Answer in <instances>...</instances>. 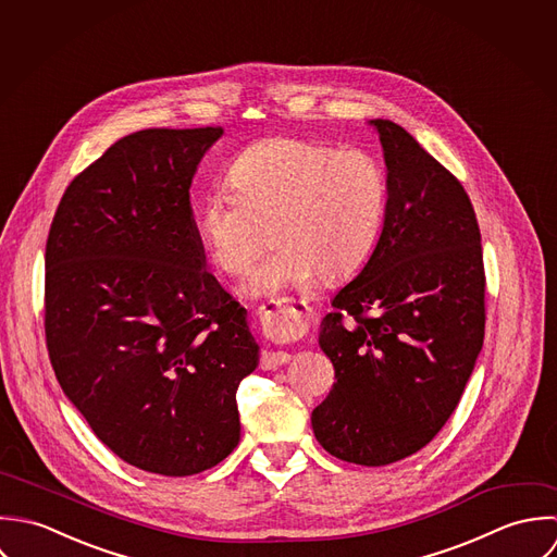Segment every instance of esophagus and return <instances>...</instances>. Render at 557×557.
<instances>
[{
	"mask_svg": "<svg viewBox=\"0 0 557 557\" xmlns=\"http://www.w3.org/2000/svg\"><path fill=\"white\" fill-rule=\"evenodd\" d=\"M256 314H258L260 325H262L264 332L286 335V337H297V335L306 334L308 327H310V321H312V308L306 301L262 304L256 310ZM288 359H290L288 352L264 350L260 355V368L262 370H275V368L288 363Z\"/></svg>",
	"mask_w": 557,
	"mask_h": 557,
	"instance_id": "obj_1",
	"label": "esophagus"
}]
</instances>
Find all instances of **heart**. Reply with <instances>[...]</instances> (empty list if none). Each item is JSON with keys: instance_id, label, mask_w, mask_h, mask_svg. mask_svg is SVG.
<instances>
[{"instance_id": "obj_1", "label": "heart", "mask_w": 557, "mask_h": 557, "mask_svg": "<svg viewBox=\"0 0 557 557\" xmlns=\"http://www.w3.org/2000/svg\"><path fill=\"white\" fill-rule=\"evenodd\" d=\"M230 196L200 207L211 262L240 275L264 245H277L245 280L251 297L304 288L321 273L335 282L370 256L385 213L379 163L361 150H334L299 137H271L243 150L227 170Z\"/></svg>"}]
</instances>
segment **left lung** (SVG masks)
<instances>
[{
  "label": "left lung",
  "mask_w": 557,
  "mask_h": 557,
  "mask_svg": "<svg viewBox=\"0 0 557 557\" xmlns=\"http://www.w3.org/2000/svg\"><path fill=\"white\" fill-rule=\"evenodd\" d=\"M370 124L387 165L385 222L321 323L335 383L312 429L335 458L381 467L431 444L456 409L484 339L486 277L458 178L396 122Z\"/></svg>",
  "instance_id": "8db88e82"
}]
</instances>
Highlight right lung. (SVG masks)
I'll list each match as a JSON object with an SVG mask.
<instances>
[{"label": "right lung", "mask_w": 557, "mask_h": 557, "mask_svg": "<svg viewBox=\"0 0 557 557\" xmlns=\"http://www.w3.org/2000/svg\"><path fill=\"white\" fill-rule=\"evenodd\" d=\"M222 126L144 128L66 187L47 236L45 335L69 400L128 465L194 475L236 447L258 366L245 308L205 269L189 187Z\"/></svg>", "instance_id": "right-lung-1"}]
</instances>
